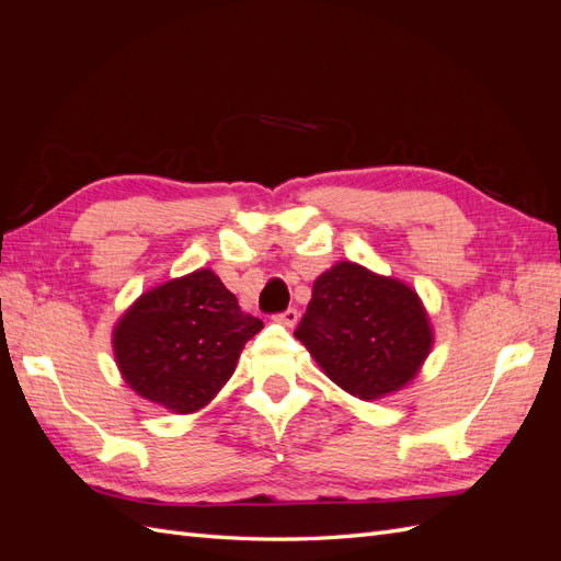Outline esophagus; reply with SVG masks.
<instances>
[{"mask_svg": "<svg viewBox=\"0 0 561 561\" xmlns=\"http://www.w3.org/2000/svg\"><path fill=\"white\" fill-rule=\"evenodd\" d=\"M274 320L280 322V325H285V328H295L297 320H299V311L297 309H287L283 313H276Z\"/></svg>", "mask_w": 561, "mask_h": 561, "instance_id": "1", "label": "esophagus"}]
</instances>
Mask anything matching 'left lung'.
I'll list each match as a JSON object with an SVG mask.
<instances>
[{"label":"left lung","instance_id":"1","mask_svg":"<svg viewBox=\"0 0 561 561\" xmlns=\"http://www.w3.org/2000/svg\"><path fill=\"white\" fill-rule=\"evenodd\" d=\"M295 336L336 386L360 400L410 383L433 346L428 313L412 287L353 262L316 278Z\"/></svg>","mask_w":561,"mask_h":561}]
</instances>
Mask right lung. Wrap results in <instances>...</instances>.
<instances>
[{"label":"right lung","instance_id":"right-lung-1","mask_svg":"<svg viewBox=\"0 0 561 561\" xmlns=\"http://www.w3.org/2000/svg\"><path fill=\"white\" fill-rule=\"evenodd\" d=\"M264 328L210 268L145 293L116 322L112 346L126 383L175 414L206 407Z\"/></svg>","mask_w":561,"mask_h":561}]
</instances>
